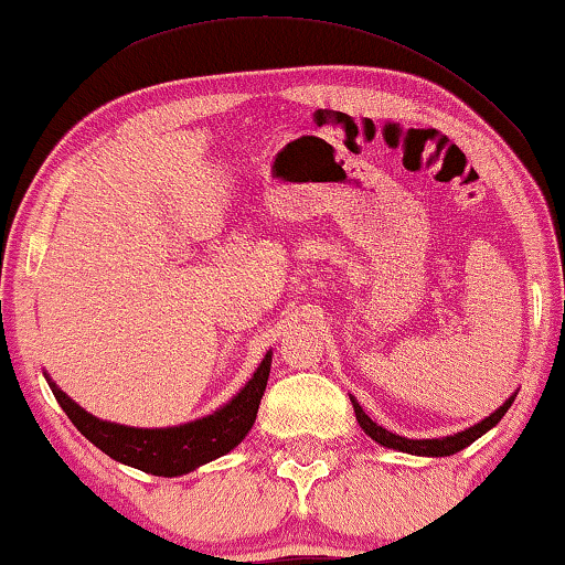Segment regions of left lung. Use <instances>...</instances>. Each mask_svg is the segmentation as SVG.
Masks as SVG:
<instances>
[{
    "mask_svg": "<svg viewBox=\"0 0 565 565\" xmlns=\"http://www.w3.org/2000/svg\"><path fill=\"white\" fill-rule=\"evenodd\" d=\"M353 409H355V419H359V425L363 427V433L369 435V438H373L376 443L384 445V448H394V450H402V452H412V456H427V458H443V456H452V452L463 450L471 445L473 440H479L483 433H489L491 427H494L499 419H502L507 415V409L512 407L514 402V394L507 399L502 407L491 412V415L487 419H481V423H476L473 427H468V430H460L456 435H445V438H433V440H409V438H402V435H394L388 433L386 427H381L373 423V419L365 415L363 407L359 402L353 399Z\"/></svg>",
    "mask_w": 565,
    "mask_h": 565,
    "instance_id": "left-lung-1",
    "label": "left lung"
}]
</instances>
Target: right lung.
<instances>
[{
  "label": "right lung",
  "mask_w": 565,
  "mask_h": 565,
  "mask_svg": "<svg viewBox=\"0 0 565 565\" xmlns=\"http://www.w3.org/2000/svg\"><path fill=\"white\" fill-rule=\"evenodd\" d=\"M268 373H271V353H266V359L260 361L248 384L225 407L194 419V423L179 427H156V430L127 427L94 417L78 407L66 392H61L47 373L45 379L63 412L76 425V430L97 445L102 452H107L109 458L153 476H184L214 458L225 456L248 435L253 423H256Z\"/></svg>",
  "instance_id": "right-lung-1"
}]
</instances>
